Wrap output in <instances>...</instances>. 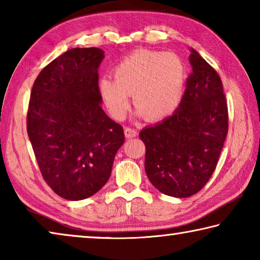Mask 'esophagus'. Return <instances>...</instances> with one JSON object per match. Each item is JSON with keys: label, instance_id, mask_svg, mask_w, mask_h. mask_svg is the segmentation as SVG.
Listing matches in <instances>:
<instances>
[{"label": "esophagus", "instance_id": "34e87169", "mask_svg": "<svg viewBox=\"0 0 260 260\" xmlns=\"http://www.w3.org/2000/svg\"><path fill=\"white\" fill-rule=\"evenodd\" d=\"M136 135H138V131L132 128V127H126V128H125V136L127 139L135 138Z\"/></svg>", "mask_w": 260, "mask_h": 260}]
</instances>
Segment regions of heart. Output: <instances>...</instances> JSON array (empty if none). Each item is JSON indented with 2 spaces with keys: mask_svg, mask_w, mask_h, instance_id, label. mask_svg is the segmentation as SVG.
<instances>
[{
  "mask_svg": "<svg viewBox=\"0 0 260 260\" xmlns=\"http://www.w3.org/2000/svg\"><path fill=\"white\" fill-rule=\"evenodd\" d=\"M114 80L102 78L99 88L114 118L122 119L133 95L139 114L160 120L172 114L182 102L187 82L184 61L174 52L135 51L117 65Z\"/></svg>",
  "mask_w": 260,
  "mask_h": 260,
  "instance_id": "obj_1",
  "label": "heart"
}]
</instances>
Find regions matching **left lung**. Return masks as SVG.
I'll list each match as a JSON object with an SVG mask.
<instances>
[{
  "label": "left lung",
  "mask_w": 260,
  "mask_h": 260,
  "mask_svg": "<svg viewBox=\"0 0 260 260\" xmlns=\"http://www.w3.org/2000/svg\"><path fill=\"white\" fill-rule=\"evenodd\" d=\"M192 72L172 116L140 132L144 169L165 195H195L213 174L228 133V108L217 71L191 49Z\"/></svg>",
  "instance_id": "obj_1"
}]
</instances>
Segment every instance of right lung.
<instances>
[{
  "label": "right lung",
  "instance_id": "right-lung-1",
  "mask_svg": "<svg viewBox=\"0 0 260 260\" xmlns=\"http://www.w3.org/2000/svg\"><path fill=\"white\" fill-rule=\"evenodd\" d=\"M104 51L73 48L39 73L30 91L27 134L48 186L69 201L88 199L108 182L124 129L101 108Z\"/></svg>",
  "mask_w": 260,
  "mask_h": 260
}]
</instances>
